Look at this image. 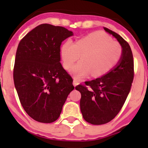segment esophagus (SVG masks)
<instances>
[{
	"label": "esophagus",
	"instance_id": "1",
	"mask_svg": "<svg viewBox=\"0 0 148 148\" xmlns=\"http://www.w3.org/2000/svg\"><path fill=\"white\" fill-rule=\"evenodd\" d=\"M79 84V81L78 80H77L76 79H73V85H74V86H77V85Z\"/></svg>",
	"mask_w": 148,
	"mask_h": 148
}]
</instances>
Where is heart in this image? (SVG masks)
<instances>
[{
    "mask_svg": "<svg viewBox=\"0 0 148 148\" xmlns=\"http://www.w3.org/2000/svg\"><path fill=\"white\" fill-rule=\"evenodd\" d=\"M75 78L84 77L92 73L94 77L102 76L112 69L120 60L122 47L117 42L102 32H94L74 43L67 40L60 47V56L65 69H69Z\"/></svg>",
    "mask_w": 148,
    "mask_h": 148,
    "instance_id": "obj_1",
    "label": "heart"
}]
</instances>
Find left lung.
<instances>
[{"label":"left lung","mask_w":148,"mask_h":148,"mask_svg":"<svg viewBox=\"0 0 148 148\" xmlns=\"http://www.w3.org/2000/svg\"><path fill=\"white\" fill-rule=\"evenodd\" d=\"M114 36L122 47V56L118 64L101 77L78 85L75 89L82 94L80 109L83 117L92 125L110 122L118 114L130 92L134 77V62L128 42L118 34L104 27Z\"/></svg>","instance_id":"8db88e82"}]
</instances>
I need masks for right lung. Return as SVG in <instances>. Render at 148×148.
Listing matches in <instances>:
<instances>
[{"mask_svg": "<svg viewBox=\"0 0 148 148\" xmlns=\"http://www.w3.org/2000/svg\"><path fill=\"white\" fill-rule=\"evenodd\" d=\"M73 35L63 27L44 23L26 34L18 45L14 84L23 109L38 122L57 120L73 90V79L60 62L62 42Z\"/></svg>", "mask_w": 148, "mask_h": 148, "instance_id": "add662e5", "label": "right lung"}]
</instances>
